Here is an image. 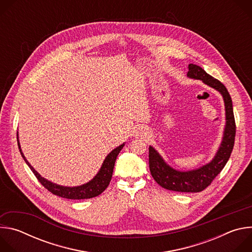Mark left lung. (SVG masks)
<instances>
[{
	"label": "left lung",
	"mask_w": 252,
	"mask_h": 252,
	"mask_svg": "<svg viewBox=\"0 0 252 252\" xmlns=\"http://www.w3.org/2000/svg\"><path fill=\"white\" fill-rule=\"evenodd\" d=\"M188 77L202 81L205 85L219 91L223 96L226 125L221 145L217 155L209 163L193 170L179 171L173 169L165 163L153 147H150L149 162L154 179L161 188L178 192H199L212 183L229 159L234 146L236 126L231 96L225 86L219 80L208 75L202 67L193 63L189 64Z\"/></svg>",
	"instance_id": "1"
}]
</instances>
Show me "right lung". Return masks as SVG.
<instances>
[{"mask_svg":"<svg viewBox=\"0 0 252 252\" xmlns=\"http://www.w3.org/2000/svg\"><path fill=\"white\" fill-rule=\"evenodd\" d=\"M18 146L20 149V153L25 159L26 163L29 165L31 170L33 172L35 177L38 178V181L42 184L44 188H46L50 192H52L55 195L67 198V199H86V198H92L99 195L107 187L110 185V182L113 176V171L115 167V162L117 159L118 155L124 148L125 143L115 149L113 152H111L109 155L106 156L105 159L103 160V163L99 169V171L96 173V175L92 179L91 182L88 184H85L80 187H74V188H69V187H62L56 184H53L49 181H47L46 178L42 177L37 171L33 169V167L29 163V161L26 159L25 156L22 153L21 147H20V142L18 139Z\"/></svg>","mask_w":252,"mask_h":252,"instance_id":"obj_1","label":"right lung"}]
</instances>
